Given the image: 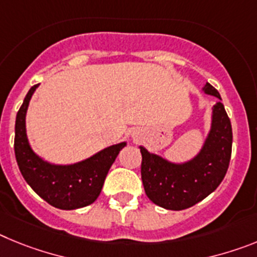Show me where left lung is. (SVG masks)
<instances>
[{
  "label": "left lung",
  "mask_w": 257,
  "mask_h": 257,
  "mask_svg": "<svg viewBox=\"0 0 257 257\" xmlns=\"http://www.w3.org/2000/svg\"><path fill=\"white\" fill-rule=\"evenodd\" d=\"M203 91L219 101L212 106L207 138L192 160L175 163L140 147L145 193L154 205L166 210H185L201 202L219 187L228 171L233 143L230 119L216 88L207 82Z\"/></svg>",
  "instance_id": "obj_1"
}]
</instances>
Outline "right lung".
Instances as JSON below:
<instances>
[{"instance_id": "add662e5", "label": "right lung", "mask_w": 257, "mask_h": 257, "mask_svg": "<svg viewBox=\"0 0 257 257\" xmlns=\"http://www.w3.org/2000/svg\"><path fill=\"white\" fill-rule=\"evenodd\" d=\"M31 87L24 97L15 121V157L24 180L38 196L60 210L86 207L96 201L110 166L126 142L110 145L90 158L73 165H54L44 161L33 152L28 142L26 115L36 88Z\"/></svg>"}]
</instances>
